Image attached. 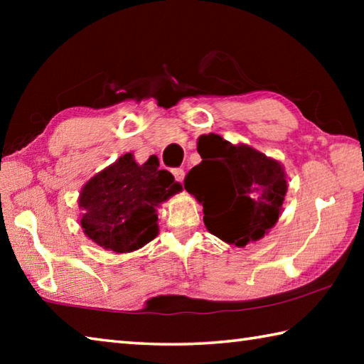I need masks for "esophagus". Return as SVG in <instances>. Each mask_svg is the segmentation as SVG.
<instances>
[{
    "label": "esophagus",
    "instance_id": "1",
    "mask_svg": "<svg viewBox=\"0 0 364 364\" xmlns=\"http://www.w3.org/2000/svg\"><path fill=\"white\" fill-rule=\"evenodd\" d=\"M173 176H175V180H176L178 183H183V180H184V170L175 168V170H173Z\"/></svg>",
    "mask_w": 364,
    "mask_h": 364
}]
</instances>
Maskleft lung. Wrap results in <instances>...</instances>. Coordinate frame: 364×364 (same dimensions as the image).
<instances>
[{
  "label": "left lung",
  "instance_id": "obj_1",
  "mask_svg": "<svg viewBox=\"0 0 364 364\" xmlns=\"http://www.w3.org/2000/svg\"><path fill=\"white\" fill-rule=\"evenodd\" d=\"M197 152L202 162L188 173L184 189L204 207L207 230L236 247L260 241L279 220L287 194L284 167L215 133L197 139Z\"/></svg>",
  "mask_w": 364,
  "mask_h": 364
}]
</instances>
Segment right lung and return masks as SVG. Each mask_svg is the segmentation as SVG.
Listing matches in <instances>:
<instances>
[{
	"mask_svg": "<svg viewBox=\"0 0 364 364\" xmlns=\"http://www.w3.org/2000/svg\"><path fill=\"white\" fill-rule=\"evenodd\" d=\"M181 191L170 171L159 170L157 157L139 165L127 152L80 191V225L104 250L134 252L159 234L157 207Z\"/></svg>",
	"mask_w": 364,
	"mask_h": 364,
	"instance_id": "obj_1",
	"label": "right lung"
}]
</instances>
